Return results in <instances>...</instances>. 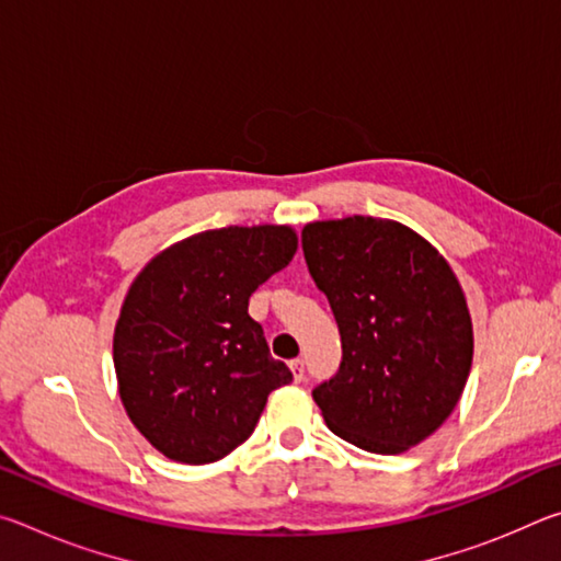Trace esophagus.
<instances>
[{"label":"esophagus","mask_w":561,"mask_h":561,"mask_svg":"<svg viewBox=\"0 0 561 561\" xmlns=\"http://www.w3.org/2000/svg\"><path fill=\"white\" fill-rule=\"evenodd\" d=\"M289 368H291V376H294V381H304V360L301 358H294L291 364H289Z\"/></svg>","instance_id":"esophagus-1"}]
</instances>
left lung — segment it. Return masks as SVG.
Here are the masks:
<instances>
[{
  "mask_svg": "<svg viewBox=\"0 0 561 561\" xmlns=\"http://www.w3.org/2000/svg\"><path fill=\"white\" fill-rule=\"evenodd\" d=\"M311 279L341 334V364L311 396L331 431L398 455L458 405L472 366V321L438 250L405 225L354 215L301 230Z\"/></svg>",
  "mask_w": 561,
  "mask_h": 561,
  "instance_id": "8db88e82",
  "label": "left lung"
}]
</instances>
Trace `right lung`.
<instances>
[{
    "instance_id": "add662e5",
    "label": "right lung",
    "mask_w": 561,
    "mask_h": 561,
    "mask_svg": "<svg viewBox=\"0 0 561 561\" xmlns=\"http://www.w3.org/2000/svg\"><path fill=\"white\" fill-rule=\"evenodd\" d=\"M294 252L291 227H222L168 247L130 284L113 334L118 393L165 458H225L291 381L247 309Z\"/></svg>"
}]
</instances>
